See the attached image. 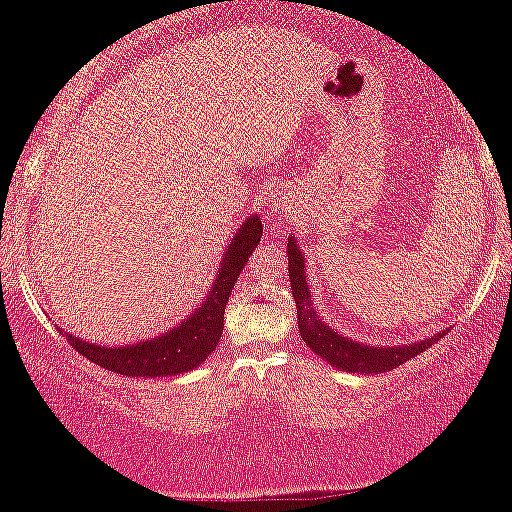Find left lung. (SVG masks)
<instances>
[{"label":"left lung","instance_id":"8db88e82","mask_svg":"<svg viewBox=\"0 0 512 512\" xmlns=\"http://www.w3.org/2000/svg\"><path fill=\"white\" fill-rule=\"evenodd\" d=\"M289 279H291V293L296 301V315H298V330H301L303 342L315 351L317 356L327 358L334 368L349 370V373H387V370L402 366L409 358L416 354H424L431 344H436L440 334L426 339V342L411 344V346H395V349H370L366 344H356L351 339H344L342 334L332 332L330 327L322 320H317L310 305V293L305 286V272H303V255L296 248V240H289Z\"/></svg>","mask_w":512,"mask_h":512}]
</instances>
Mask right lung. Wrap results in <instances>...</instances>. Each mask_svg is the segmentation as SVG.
<instances>
[{
    "mask_svg": "<svg viewBox=\"0 0 512 512\" xmlns=\"http://www.w3.org/2000/svg\"><path fill=\"white\" fill-rule=\"evenodd\" d=\"M260 236L262 221L257 216H250L240 226L233 243L228 245L219 269V279H216L209 296L204 298V303L192 313L190 320L166 332L163 337L120 346V349H105V346L81 342L79 337H72L62 330L60 334H64L67 342L88 361L98 363L105 370H113V373L132 375V378H154V375L163 378V375H178L197 368L219 344L228 296H231L243 267L248 264L252 250L260 245Z\"/></svg>",
    "mask_w": 512,
    "mask_h": 512,
    "instance_id": "add662e5",
    "label": "right lung"
}]
</instances>
